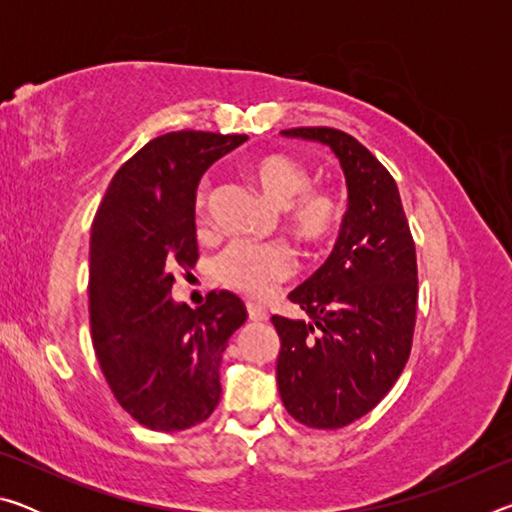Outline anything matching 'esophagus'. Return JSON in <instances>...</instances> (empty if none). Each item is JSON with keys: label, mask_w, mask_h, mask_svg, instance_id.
<instances>
[{"label": "esophagus", "mask_w": 512, "mask_h": 512, "mask_svg": "<svg viewBox=\"0 0 512 512\" xmlns=\"http://www.w3.org/2000/svg\"><path fill=\"white\" fill-rule=\"evenodd\" d=\"M246 309H248V318L255 320V323H262V320H268V311L262 305H257V302H248Z\"/></svg>", "instance_id": "1"}]
</instances>
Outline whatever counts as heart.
I'll return each mask as SVG.
<instances>
[{
	"mask_svg": "<svg viewBox=\"0 0 512 512\" xmlns=\"http://www.w3.org/2000/svg\"><path fill=\"white\" fill-rule=\"evenodd\" d=\"M250 178L266 198L282 205L284 225L302 246L318 248L339 230L343 221V201L332 187H311V169L287 153H268L250 164ZM212 189L207 183L196 192V219L205 225ZM214 273L223 287L246 298H266L293 273V255L284 244H255L232 241L216 257Z\"/></svg>",
	"mask_w": 512,
	"mask_h": 512,
	"instance_id": "obj_1",
	"label": "heart"
}]
</instances>
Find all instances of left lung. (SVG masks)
<instances>
[{"label":"left lung","mask_w":512,"mask_h":512,"mask_svg":"<svg viewBox=\"0 0 512 512\" xmlns=\"http://www.w3.org/2000/svg\"><path fill=\"white\" fill-rule=\"evenodd\" d=\"M327 144L341 160L350 207L327 262L291 293L311 323L273 316L277 388L293 420L341 429L370 413L409 361L418 259L395 178L352 135L327 126L282 131Z\"/></svg>","instance_id":"left-lung-1"}]
</instances>
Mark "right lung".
<instances>
[{
	"mask_svg": "<svg viewBox=\"0 0 512 512\" xmlns=\"http://www.w3.org/2000/svg\"><path fill=\"white\" fill-rule=\"evenodd\" d=\"M246 135L167 133L121 164L92 221L90 329L115 400L153 431H183L221 400L219 366L246 323L230 291L171 300L173 271L198 262L194 201L203 171Z\"/></svg>",
	"mask_w": 512,
	"mask_h": 512,
	"instance_id": "add662e5",
	"label": "right lung"
}]
</instances>
